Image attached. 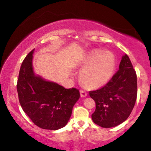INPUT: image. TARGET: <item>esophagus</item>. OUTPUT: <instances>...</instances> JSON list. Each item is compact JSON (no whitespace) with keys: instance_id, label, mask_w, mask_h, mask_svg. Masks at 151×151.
<instances>
[{"instance_id":"1","label":"esophagus","mask_w":151,"mask_h":151,"mask_svg":"<svg viewBox=\"0 0 151 151\" xmlns=\"http://www.w3.org/2000/svg\"><path fill=\"white\" fill-rule=\"evenodd\" d=\"M80 95H81V96H82V97H85V96H87V93H86L84 90L81 89L80 90Z\"/></svg>"}]
</instances>
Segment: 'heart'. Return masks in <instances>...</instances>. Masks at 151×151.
Returning a JSON list of instances; mask_svg holds the SVG:
<instances>
[{
  "instance_id": "obj_1",
  "label": "heart",
  "mask_w": 151,
  "mask_h": 151,
  "mask_svg": "<svg viewBox=\"0 0 151 151\" xmlns=\"http://www.w3.org/2000/svg\"><path fill=\"white\" fill-rule=\"evenodd\" d=\"M115 65L116 58L111 52L92 50L85 57L81 65V83L90 89L103 86L113 76Z\"/></svg>"
}]
</instances>
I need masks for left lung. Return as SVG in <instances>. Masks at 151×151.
<instances>
[{
    "mask_svg": "<svg viewBox=\"0 0 151 151\" xmlns=\"http://www.w3.org/2000/svg\"><path fill=\"white\" fill-rule=\"evenodd\" d=\"M89 96L96 103L91 118L98 126L114 127L129 118L137 98V76L127 55L122 57L119 70L109 82L90 91Z\"/></svg>",
    "mask_w": 151,
    "mask_h": 151,
    "instance_id": "1",
    "label": "left lung"
}]
</instances>
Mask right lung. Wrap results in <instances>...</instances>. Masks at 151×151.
I'll use <instances>...</instances> for the list:
<instances>
[{
    "instance_id": "obj_1",
    "label": "right lung",
    "mask_w": 151,
    "mask_h": 151,
    "mask_svg": "<svg viewBox=\"0 0 151 151\" xmlns=\"http://www.w3.org/2000/svg\"><path fill=\"white\" fill-rule=\"evenodd\" d=\"M33 51L24 59L19 72V101L24 112L38 127L60 129L67 125L72 108L80 96L79 91L76 88L65 89L35 75L32 64Z\"/></svg>"
}]
</instances>
